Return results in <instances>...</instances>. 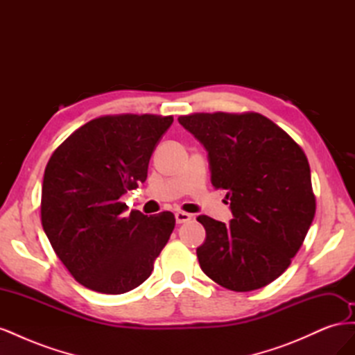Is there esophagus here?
I'll use <instances>...</instances> for the list:
<instances>
[{
	"instance_id": "obj_1",
	"label": "esophagus",
	"mask_w": 355,
	"mask_h": 355,
	"mask_svg": "<svg viewBox=\"0 0 355 355\" xmlns=\"http://www.w3.org/2000/svg\"><path fill=\"white\" fill-rule=\"evenodd\" d=\"M175 218H176V222L178 223H185L188 220L192 219V216L189 213H185V211H176L175 213Z\"/></svg>"
}]
</instances>
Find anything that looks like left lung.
<instances>
[{
    "label": "left lung",
    "mask_w": 355,
    "mask_h": 355,
    "mask_svg": "<svg viewBox=\"0 0 355 355\" xmlns=\"http://www.w3.org/2000/svg\"><path fill=\"white\" fill-rule=\"evenodd\" d=\"M179 124L206 148L211 185L227 189L230 225L197 218L206 240L201 270L234 292L280 277L302 245L315 214L311 170L300 146L256 112L192 114Z\"/></svg>",
    "instance_id": "left-lung-1"
}]
</instances>
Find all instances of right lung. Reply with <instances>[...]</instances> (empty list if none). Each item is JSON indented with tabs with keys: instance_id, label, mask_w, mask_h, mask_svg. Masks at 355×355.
<instances>
[{
	"instance_id": "right-lung-1",
	"label": "right lung",
	"mask_w": 355,
	"mask_h": 355,
	"mask_svg": "<svg viewBox=\"0 0 355 355\" xmlns=\"http://www.w3.org/2000/svg\"><path fill=\"white\" fill-rule=\"evenodd\" d=\"M173 116L108 115L75 130L49 159L41 223L62 263L84 287L121 295L141 286L175 228V214H127L120 198L144 184Z\"/></svg>"
}]
</instances>
